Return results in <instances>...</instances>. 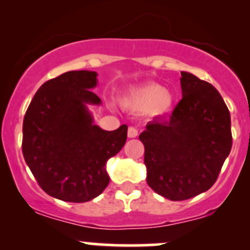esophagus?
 <instances>
[{
  "label": "esophagus",
  "instance_id": "obj_1",
  "mask_svg": "<svg viewBox=\"0 0 250 250\" xmlns=\"http://www.w3.org/2000/svg\"><path fill=\"white\" fill-rule=\"evenodd\" d=\"M138 137V129L134 127L128 128V138H135Z\"/></svg>",
  "mask_w": 250,
  "mask_h": 250
}]
</instances>
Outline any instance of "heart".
Listing matches in <instances>:
<instances>
[{
  "label": "heart",
  "mask_w": 250,
  "mask_h": 250,
  "mask_svg": "<svg viewBox=\"0 0 250 250\" xmlns=\"http://www.w3.org/2000/svg\"><path fill=\"white\" fill-rule=\"evenodd\" d=\"M121 105L134 112H147L152 116H162L172 110L174 95L158 83L150 82L146 84L130 88L120 99Z\"/></svg>",
  "instance_id": "b5f03b06"
}]
</instances>
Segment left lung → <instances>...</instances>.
<instances>
[{
  "label": "left lung",
  "mask_w": 250,
  "mask_h": 250,
  "mask_svg": "<svg viewBox=\"0 0 250 250\" xmlns=\"http://www.w3.org/2000/svg\"><path fill=\"white\" fill-rule=\"evenodd\" d=\"M180 84L183 99L172 115L148 122L139 135L145 147L146 181L170 201L209 190L232 147L230 111L220 93L185 71Z\"/></svg>",
  "instance_id": "1"
}]
</instances>
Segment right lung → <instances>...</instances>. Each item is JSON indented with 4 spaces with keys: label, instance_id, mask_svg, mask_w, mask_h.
Listing matches in <instances>:
<instances>
[{
    "label": "right lung",
    "instance_id": "1",
    "mask_svg": "<svg viewBox=\"0 0 250 250\" xmlns=\"http://www.w3.org/2000/svg\"><path fill=\"white\" fill-rule=\"evenodd\" d=\"M98 74L69 71L47 81L32 98L22 123V155L42 190L65 202L83 203L109 185L106 162L127 140L128 127L102 129L93 123L88 104Z\"/></svg>",
    "mask_w": 250,
    "mask_h": 250
}]
</instances>
